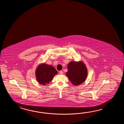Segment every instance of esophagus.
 I'll return each mask as SVG.
<instances>
[{"label":"esophagus","instance_id":"obj_1","mask_svg":"<svg viewBox=\"0 0 124 124\" xmlns=\"http://www.w3.org/2000/svg\"><path fill=\"white\" fill-rule=\"evenodd\" d=\"M59 73L60 74H63V71H62V70H61V71H59Z\"/></svg>","mask_w":124,"mask_h":124}]
</instances>
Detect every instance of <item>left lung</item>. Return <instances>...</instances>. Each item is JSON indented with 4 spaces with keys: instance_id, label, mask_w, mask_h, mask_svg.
Instances as JSON below:
<instances>
[{
    "instance_id": "8db88e82",
    "label": "left lung",
    "mask_w": 124,
    "mask_h": 124,
    "mask_svg": "<svg viewBox=\"0 0 124 124\" xmlns=\"http://www.w3.org/2000/svg\"><path fill=\"white\" fill-rule=\"evenodd\" d=\"M67 67L68 71L66 75L73 84L78 85L85 82L87 77V70L82 62H71L69 63Z\"/></svg>"
}]
</instances>
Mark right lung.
Returning <instances> with one entry per match:
<instances>
[{"mask_svg":"<svg viewBox=\"0 0 124 124\" xmlns=\"http://www.w3.org/2000/svg\"><path fill=\"white\" fill-rule=\"evenodd\" d=\"M35 73L37 81L40 84L46 85L51 81L58 71L52 66L42 64L38 66Z\"/></svg>","mask_w":124,"mask_h":124,"instance_id":"right-lung-1","label":"right lung"}]
</instances>
